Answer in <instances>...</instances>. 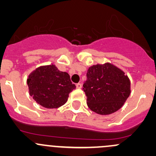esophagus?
<instances>
[{"label":"esophagus","instance_id":"34e87169","mask_svg":"<svg viewBox=\"0 0 156 156\" xmlns=\"http://www.w3.org/2000/svg\"><path fill=\"white\" fill-rule=\"evenodd\" d=\"M76 87L78 88V89H81V88L82 87V84H81V83H77V84H76Z\"/></svg>","mask_w":156,"mask_h":156}]
</instances>
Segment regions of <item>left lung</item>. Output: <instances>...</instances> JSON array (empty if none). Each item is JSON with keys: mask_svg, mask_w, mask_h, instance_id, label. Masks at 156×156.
<instances>
[{"mask_svg": "<svg viewBox=\"0 0 156 156\" xmlns=\"http://www.w3.org/2000/svg\"><path fill=\"white\" fill-rule=\"evenodd\" d=\"M83 87L88 107L101 115L111 114L120 109L131 93L128 75L110 63L90 67Z\"/></svg>", "mask_w": 156, "mask_h": 156, "instance_id": "1", "label": "left lung"}]
</instances>
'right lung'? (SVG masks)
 <instances>
[{
	"mask_svg": "<svg viewBox=\"0 0 156 156\" xmlns=\"http://www.w3.org/2000/svg\"><path fill=\"white\" fill-rule=\"evenodd\" d=\"M29 93L41 106L57 108L67 101L69 94L75 85L66 72H60L55 65L41 66L30 73L27 80Z\"/></svg>",
	"mask_w": 156,
	"mask_h": 156,
	"instance_id": "right-lung-1",
	"label": "right lung"
}]
</instances>
